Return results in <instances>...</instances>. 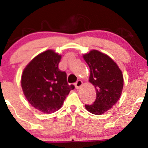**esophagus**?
I'll return each mask as SVG.
<instances>
[{
	"label": "esophagus",
	"mask_w": 148,
	"mask_h": 148,
	"mask_svg": "<svg viewBox=\"0 0 148 148\" xmlns=\"http://www.w3.org/2000/svg\"><path fill=\"white\" fill-rule=\"evenodd\" d=\"M82 84H83L82 81H81V80H78L75 84V86H76V89H79V88H81V86H82Z\"/></svg>",
	"instance_id": "1"
}]
</instances>
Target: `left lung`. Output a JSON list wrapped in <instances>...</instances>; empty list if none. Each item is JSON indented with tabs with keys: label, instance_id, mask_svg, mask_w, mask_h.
I'll list each match as a JSON object with an SVG mask.
<instances>
[{
	"label": "left lung",
	"instance_id": "obj_1",
	"mask_svg": "<svg viewBox=\"0 0 148 148\" xmlns=\"http://www.w3.org/2000/svg\"><path fill=\"white\" fill-rule=\"evenodd\" d=\"M83 57L90 70L89 81L97 93L95 102L85 107L92 114L101 115L120 99L124 84L123 73L111 58L97 50H92Z\"/></svg>",
	"mask_w": 148,
	"mask_h": 148
}]
</instances>
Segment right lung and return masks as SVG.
Returning <instances> with one entry per match:
<instances>
[{
  "label": "right lung",
  "mask_w": 148,
  "mask_h": 148,
  "mask_svg": "<svg viewBox=\"0 0 148 148\" xmlns=\"http://www.w3.org/2000/svg\"><path fill=\"white\" fill-rule=\"evenodd\" d=\"M61 55L46 51L27 64L21 76L23 94L34 108L42 113H54L62 107L66 97L74 89L67 81V74L58 69Z\"/></svg>",
  "instance_id": "right-lung-1"
}]
</instances>
